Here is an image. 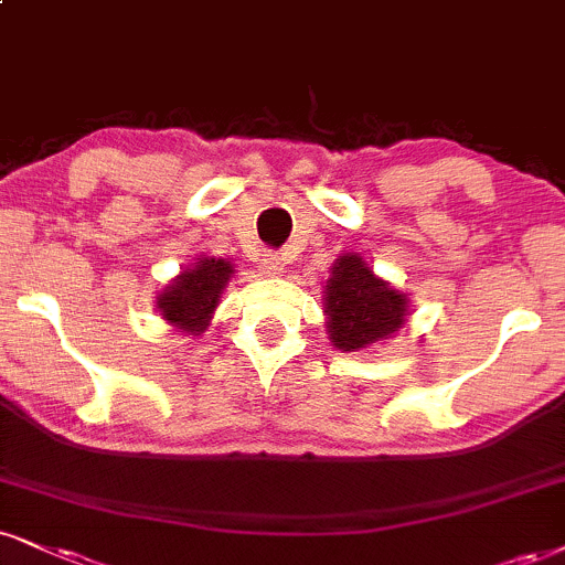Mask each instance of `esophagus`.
I'll list each match as a JSON object with an SVG mask.
<instances>
[{"label":"esophagus","mask_w":565,"mask_h":565,"mask_svg":"<svg viewBox=\"0 0 565 565\" xmlns=\"http://www.w3.org/2000/svg\"><path fill=\"white\" fill-rule=\"evenodd\" d=\"M259 267H262V275L277 277L285 269V264H282V259L277 254H264L262 262H259Z\"/></svg>","instance_id":"34e87169"}]
</instances>
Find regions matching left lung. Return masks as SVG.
<instances>
[{"instance_id": "8db88e82", "label": "left lung", "mask_w": 565, "mask_h": 565, "mask_svg": "<svg viewBox=\"0 0 565 565\" xmlns=\"http://www.w3.org/2000/svg\"><path fill=\"white\" fill-rule=\"evenodd\" d=\"M324 315L332 345L361 351L406 324L408 296L374 275L359 254H343L327 277Z\"/></svg>"}]
</instances>
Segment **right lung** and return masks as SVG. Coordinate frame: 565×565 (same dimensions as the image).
Returning a JSON list of instances; mask_svg holds the SVG:
<instances>
[{"label": "right lung", "instance_id": "right-lung-1", "mask_svg": "<svg viewBox=\"0 0 565 565\" xmlns=\"http://www.w3.org/2000/svg\"><path fill=\"white\" fill-rule=\"evenodd\" d=\"M233 271V264L225 259L201 256L193 267L180 271L157 298V309L162 311V319L188 332V335L204 332Z\"/></svg>", "mask_w": 565, "mask_h": 565}]
</instances>
